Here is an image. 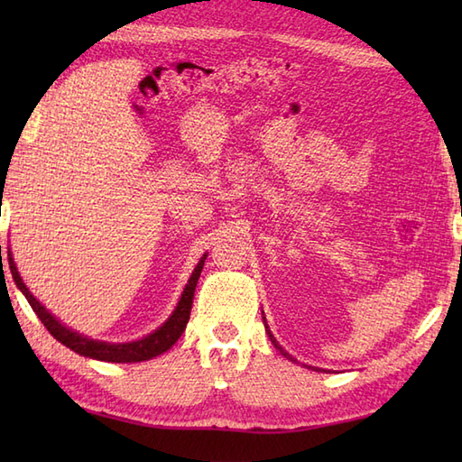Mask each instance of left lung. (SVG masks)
Here are the masks:
<instances>
[{
  "label": "left lung",
  "instance_id": "obj_1",
  "mask_svg": "<svg viewBox=\"0 0 462 462\" xmlns=\"http://www.w3.org/2000/svg\"><path fill=\"white\" fill-rule=\"evenodd\" d=\"M263 321H266V319H263ZM266 328H268V323H266ZM268 336H270V339H272V343H273V346H276V347H278V349H280V351L283 353V349H282V347L278 346V341H276V337H273V336H272V331H270V329H268ZM283 356H288V353H283ZM290 359H291V357H290Z\"/></svg>",
  "mask_w": 462,
  "mask_h": 462
}]
</instances>
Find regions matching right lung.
<instances>
[{
  "instance_id": "obj_1",
  "label": "right lung",
  "mask_w": 462,
  "mask_h": 462,
  "mask_svg": "<svg viewBox=\"0 0 462 462\" xmlns=\"http://www.w3.org/2000/svg\"><path fill=\"white\" fill-rule=\"evenodd\" d=\"M0 252H2V248H0ZM0 256H2V254H0ZM7 256H9V270H12L14 282L17 283V288L23 291V296L27 298L29 306L33 308V311L37 313V318L42 319V323L47 328V331L51 333V336L57 341H61L63 346H67L69 349H73L75 353H79V356L93 357V359H99V361H113V363H136V361L152 359L156 356H161V353H164L166 349H171L174 343L179 341V337L182 336V331L186 328V323H189V319H190L196 282H199V278H200V272H202L204 260H206V256L200 258L199 266L194 268L189 283H186L179 306H176V310L172 311V316L169 318V321H166L162 328H159L154 333H151V336H146L139 341L105 343V341H95V339H89V337H83V336H79V333H75L69 328L61 326V323H59L51 316V313H49L42 306V303H39L32 296V291L25 288L22 276L17 273V268L14 263V258H12V252H7Z\"/></svg>"
}]
</instances>
